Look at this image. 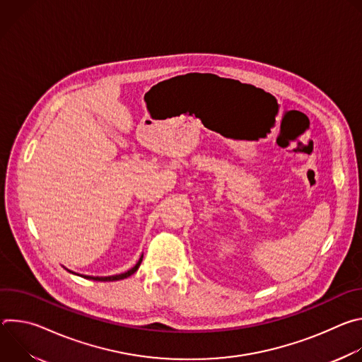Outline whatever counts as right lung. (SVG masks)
<instances>
[{
	"mask_svg": "<svg viewBox=\"0 0 362 362\" xmlns=\"http://www.w3.org/2000/svg\"><path fill=\"white\" fill-rule=\"evenodd\" d=\"M141 259H143V255L140 256V259H139V262L132 268V269H129L127 272H123V274H119V275H113V276H86V275H80V276H83V278H86V279H93V281H105V282H109V281H119V279H124V278H127V276H130V275H133L137 269H139V267H140V264H141ZM69 271V269H67ZM69 272H71V271H69ZM71 274H74V272H71ZM77 275V274H76Z\"/></svg>",
	"mask_w": 362,
	"mask_h": 362,
	"instance_id": "add662e5",
	"label": "right lung"
}]
</instances>
